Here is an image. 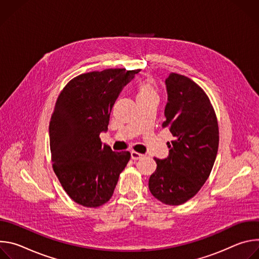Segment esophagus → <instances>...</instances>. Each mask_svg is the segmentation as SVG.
Returning <instances> with one entry per match:
<instances>
[{
    "instance_id": "34e87169",
    "label": "esophagus",
    "mask_w": 259,
    "mask_h": 259,
    "mask_svg": "<svg viewBox=\"0 0 259 259\" xmlns=\"http://www.w3.org/2000/svg\"><path fill=\"white\" fill-rule=\"evenodd\" d=\"M142 157H143L142 154H139V153H137V152H131V158H132L133 160H139V159H141Z\"/></svg>"
}]
</instances>
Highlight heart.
<instances>
[{
    "label": "heart",
    "mask_w": 259,
    "mask_h": 259,
    "mask_svg": "<svg viewBox=\"0 0 259 259\" xmlns=\"http://www.w3.org/2000/svg\"><path fill=\"white\" fill-rule=\"evenodd\" d=\"M135 93L137 101L145 100L149 98H158V92L152 78L141 79L136 85Z\"/></svg>",
    "instance_id": "1"
}]
</instances>
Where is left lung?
I'll return each instance as SVG.
<instances>
[{
	"label": "left lung",
	"instance_id": "obj_1",
	"mask_svg": "<svg viewBox=\"0 0 259 259\" xmlns=\"http://www.w3.org/2000/svg\"><path fill=\"white\" fill-rule=\"evenodd\" d=\"M163 128L173 135L169 156L157 163L149 180L152 195L166 205H181L201 190L213 168L219 143L214 108L205 91L190 78L171 72Z\"/></svg>",
	"mask_w": 259,
	"mask_h": 259
}]
</instances>
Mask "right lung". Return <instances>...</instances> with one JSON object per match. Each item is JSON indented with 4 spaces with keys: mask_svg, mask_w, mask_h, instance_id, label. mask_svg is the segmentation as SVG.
Instances as JSON below:
<instances>
[{
    "mask_svg": "<svg viewBox=\"0 0 259 259\" xmlns=\"http://www.w3.org/2000/svg\"><path fill=\"white\" fill-rule=\"evenodd\" d=\"M139 69L108 68L70 80L60 92L49 124L53 170L69 198L90 208L112 198L129 152H113L99 134L123 87Z\"/></svg>",
    "mask_w": 259,
    "mask_h": 259,
    "instance_id": "right-lung-1",
    "label": "right lung"
}]
</instances>
